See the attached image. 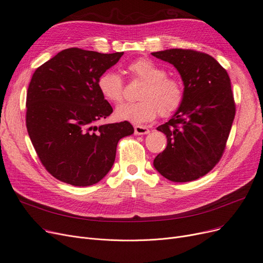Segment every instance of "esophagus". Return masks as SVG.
I'll list each match as a JSON object with an SVG mask.
<instances>
[{"instance_id":"34e87169","label":"esophagus","mask_w":263,"mask_h":263,"mask_svg":"<svg viewBox=\"0 0 263 263\" xmlns=\"http://www.w3.org/2000/svg\"><path fill=\"white\" fill-rule=\"evenodd\" d=\"M149 133V129L146 126H141V125H136L135 134L136 135H146Z\"/></svg>"}]
</instances>
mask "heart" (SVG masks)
<instances>
[{
  "instance_id": "heart-1",
  "label": "heart",
  "mask_w": 263,
  "mask_h": 263,
  "mask_svg": "<svg viewBox=\"0 0 263 263\" xmlns=\"http://www.w3.org/2000/svg\"><path fill=\"white\" fill-rule=\"evenodd\" d=\"M132 79L143 82L139 92V102L126 103L116 109L115 116L120 121L141 125L151 122L159 114L170 117L177 112L184 102L182 81L168 76L164 67L149 59H138L126 67ZM99 93L106 101L118 104L124 97V82L114 70L103 72L97 79Z\"/></svg>"
}]
</instances>
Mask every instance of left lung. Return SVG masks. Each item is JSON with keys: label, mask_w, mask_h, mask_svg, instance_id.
<instances>
[{"label": "left lung", "mask_w": 263, "mask_h": 263, "mask_svg": "<svg viewBox=\"0 0 263 263\" xmlns=\"http://www.w3.org/2000/svg\"><path fill=\"white\" fill-rule=\"evenodd\" d=\"M152 55L172 64L184 82V102L157 127L167 146L154 159L155 169L169 181L201 178L220 160L235 116L228 73L211 55L192 49H169Z\"/></svg>", "instance_id": "8db88e82"}]
</instances>
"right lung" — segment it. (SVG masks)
<instances>
[{
	"label": "right lung",
	"instance_id": "1",
	"mask_svg": "<svg viewBox=\"0 0 263 263\" xmlns=\"http://www.w3.org/2000/svg\"><path fill=\"white\" fill-rule=\"evenodd\" d=\"M122 55L68 48L33 73L27 129L43 166L61 182L98 183L114 165L119 140L134 133L126 121L96 126L114 111L99 93L97 79Z\"/></svg>",
	"mask_w": 263,
	"mask_h": 263
}]
</instances>
